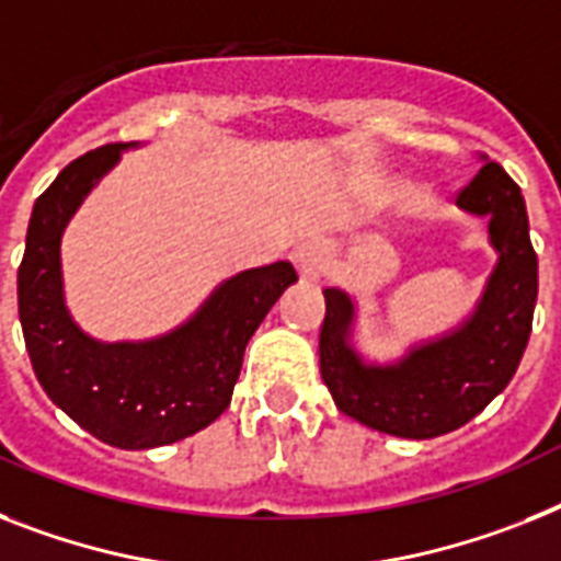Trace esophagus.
<instances>
[{
  "mask_svg": "<svg viewBox=\"0 0 561 561\" xmlns=\"http://www.w3.org/2000/svg\"><path fill=\"white\" fill-rule=\"evenodd\" d=\"M291 263L298 266L304 280H314V277H321V272L327 270V247L314 238L300 240L295 252H291Z\"/></svg>",
  "mask_w": 561,
  "mask_h": 561,
  "instance_id": "1",
  "label": "esophagus"
}]
</instances>
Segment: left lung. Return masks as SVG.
I'll list each match as a JSON object with an SVG mask.
<instances>
[{"label":"left lung","instance_id":"8db88e82","mask_svg":"<svg viewBox=\"0 0 561 561\" xmlns=\"http://www.w3.org/2000/svg\"><path fill=\"white\" fill-rule=\"evenodd\" d=\"M456 203L488 217L499 263L476 312L450 335L415 346L398 364H364L350 346L353 300L341 289H323V383L341 413L387 436L436 438L476 419L511 383L534 327L539 263L519 186L502 165L481 157L479 174Z\"/></svg>","mask_w":561,"mask_h":561}]
</instances>
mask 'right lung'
<instances>
[{
    "label": "right lung",
    "instance_id": "add662e5",
    "mask_svg": "<svg viewBox=\"0 0 561 561\" xmlns=\"http://www.w3.org/2000/svg\"><path fill=\"white\" fill-rule=\"evenodd\" d=\"M123 148L117 142L77 157L39 194L20 266V321L50 401L100 442L148 450L194 436L224 413L249 337L298 275L289 261L240 272L211 291L192 321L154 341L88 337L65 307L59 240Z\"/></svg>",
    "mask_w": 561,
    "mask_h": 561
}]
</instances>
